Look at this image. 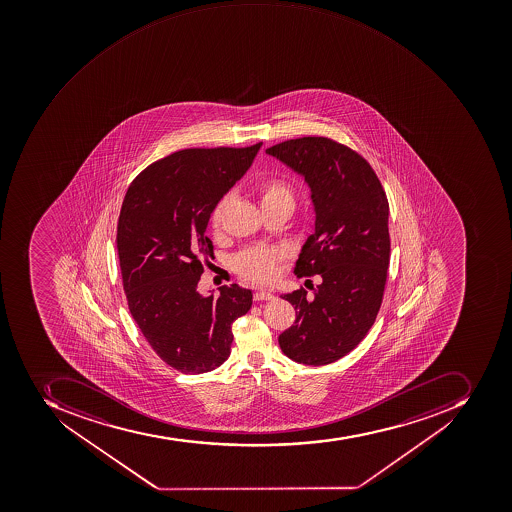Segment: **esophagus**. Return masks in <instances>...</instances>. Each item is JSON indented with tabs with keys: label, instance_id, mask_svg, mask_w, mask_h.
Listing matches in <instances>:
<instances>
[{
	"label": "esophagus",
	"instance_id": "obj_1",
	"mask_svg": "<svg viewBox=\"0 0 512 512\" xmlns=\"http://www.w3.org/2000/svg\"><path fill=\"white\" fill-rule=\"evenodd\" d=\"M274 295L270 294V292H263V290H260V292H254V300L255 302H265V300H273Z\"/></svg>",
	"mask_w": 512,
	"mask_h": 512
}]
</instances>
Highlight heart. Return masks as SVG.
<instances>
[{
  "instance_id": "obj_1",
  "label": "heart",
  "mask_w": 512,
  "mask_h": 512,
  "mask_svg": "<svg viewBox=\"0 0 512 512\" xmlns=\"http://www.w3.org/2000/svg\"><path fill=\"white\" fill-rule=\"evenodd\" d=\"M258 195L262 206L276 203L294 204V188L282 175H268L257 183ZM228 204V196L220 199L210 212V228L218 231L222 225L223 212ZM286 254L276 247H250L242 250L233 258V270L239 278L250 284L266 286L278 278L279 265L284 262Z\"/></svg>"
}]
</instances>
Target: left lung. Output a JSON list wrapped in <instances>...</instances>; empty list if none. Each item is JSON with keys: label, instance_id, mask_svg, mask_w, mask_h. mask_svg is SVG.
Listing matches in <instances>:
<instances>
[{"label": "left lung", "instance_id": "8db88e82", "mask_svg": "<svg viewBox=\"0 0 512 512\" xmlns=\"http://www.w3.org/2000/svg\"><path fill=\"white\" fill-rule=\"evenodd\" d=\"M266 153L305 175L313 191L316 233L295 274L322 279L311 298L303 287L282 295L297 317L279 346L300 364H332L364 340L380 311L391 257L388 198L369 161L329 137L286 140Z\"/></svg>", "mask_w": 512, "mask_h": 512}]
</instances>
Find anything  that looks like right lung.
I'll use <instances>...</instances> for the list:
<instances>
[{
    "instance_id": "1",
    "label": "right lung",
    "mask_w": 512,
    "mask_h": 512,
    "mask_svg": "<svg viewBox=\"0 0 512 512\" xmlns=\"http://www.w3.org/2000/svg\"><path fill=\"white\" fill-rule=\"evenodd\" d=\"M262 142L187 148L145 167L127 188L116 228L127 306L161 361L187 375L228 359L231 325L252 306L238 284L203 297L198 282L214 255L206 226L226 191L246 174Z\"/></svg>"
}]
</instances>
